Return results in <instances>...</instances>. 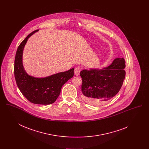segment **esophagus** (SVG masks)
<instances>
[{"label":"esophagus","mask_w":149,"mask_h":149,"mask_svg":"<svg viewBox=\"0 0 149 149\" xmlns=\"http://www.w3.org/2000/svg\"><path fill=\"white\" fill-rule=\"evenodd\" d=\"M81 71V69L80 68H76L74 70V73L75 75H78L79 74H80V72Z\"/></svg>","instance_id":"esophagus-1"}]
</instances>
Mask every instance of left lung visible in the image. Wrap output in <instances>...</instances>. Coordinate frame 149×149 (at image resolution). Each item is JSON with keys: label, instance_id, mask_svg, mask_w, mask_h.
Listing matches in <instances>:
<instances>
[{"label": "left lung", "instance_id": "obj_1", "mask_svg": "<svg viewBox=\"0 0 149 149\" xmlns=\"http://www.w3.org/2000/svg\"><path fill=\"white\" fill-rule=\"evenodd\" d=\"M125 63L123 57H117L103 69L81 71L82 98L85 102L98 106L114 97L120 91L125 80Z\"/></svg>", "mask_w": 149, "mask_h": 149}]
</instances>
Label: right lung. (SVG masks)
Wrapping results in <instances>:
<instances>
[{
    "instance_id": "obj_1",
    "label": "right lung",
    "mask_w": 149,
    "mask_h": 149,
    "mask_svg": "<svg viewBox=\"0 0 149 149\" xmlns=\"http://www.w3.org/2000/svg\"><path fill=\"white\" fill-rule=\"evenodd\" d=\"M37 31L38 29L31 33L19 45L15 57L14 77L19 89L29 102L47 105L56 101L63 85L74 76V68L45 78H35L27 74L22 63L23 51L28 38Z\"/></svg>"
}]
</instances>
